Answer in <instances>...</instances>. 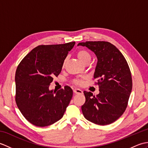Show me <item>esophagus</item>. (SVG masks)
I'll return each mask as SVG.
<instances>
[{
  "label": "esophagus",
  "instance_id": "1",
  "mask_svg": "<svg viewBox=\"0 0 148 148\" xmlns=\"http://www.w3.org/2000/svg\"><path fill=\"white\" fill-rule=\"evenodd\" d=\"M74 93H76V94H83V91L80 90V89H78V88L74 89Z\"/></svg>",
  "mask_w": 148,
  "mask_h": 148
}]
</instances>
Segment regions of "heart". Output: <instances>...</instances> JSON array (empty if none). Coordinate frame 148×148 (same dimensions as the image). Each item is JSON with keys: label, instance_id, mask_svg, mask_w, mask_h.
<instances>
[{"label": "heart", "instance_id": "b5f03b06", "mask_svg": "<svg viewBox=\"0 0 148 148\" xmlns=\"http://www.w3.org/2000/svg\"><path fill=\"white\" fill-rule=\"evenodd\" d=\"M77 56L79 60L84 64H88L92 59V56H91L90 53L86 51L85 49H81L77 53ZM67 61V57H66L64 62H63V66H65L66 64V62ZM74 84H77V85H81L83 84V81L81 79H76L74 81Z\"/></svg>", "mask_w": 148, "mask_h": 148}]
</instances>
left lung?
Wrapping results in <instances>:
<instances>
[{"mask_svg": "<svg viewBox=\"0 0 148 148\" xmlns=\"http://www.w3.org/2000/svg\"><path fill=\"white\" fill-rule=\"evenodd\" d=\"M77 46H86L97 58L93 77L98 81L99 93L95 96L84 91L83 114L93 123L111 124L123 114L132 89L127 62L119 50L109 42L87 41Z\"/></svg>", "mask_w": 148, "mask_h": 148, "instance_id": "8db88e82", "label": "left lung"}]
</instances>
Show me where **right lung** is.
<instances>
[{
    "label": "right lung",
    "instance_id": "obj_1",
    "mask_svg": "<svg viewBox=\"0 0 148 148\" xmlns=\"http://www.w3.org/2000/svg\"><path fill=\"white\" fill-rule=\"evenodd\" d=\"M75 43L38 46L18 66L16 102L21 114L35 126L46 127L58 121L70 103L73 95L71 87L55 91L49 86L61 72L63 62Z\"/></svg>",
    "mask_w": 148,
    "mask_h": 148
}]
</instances>
